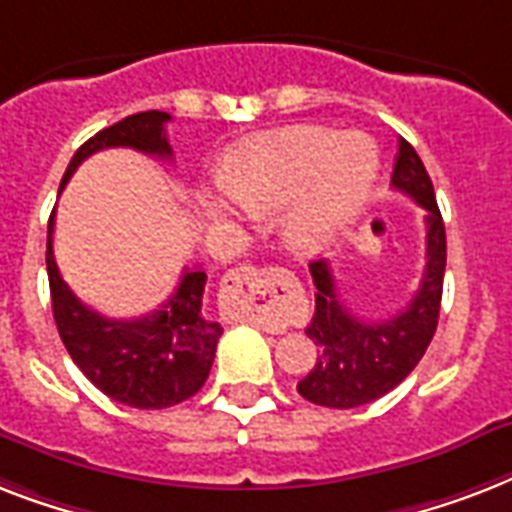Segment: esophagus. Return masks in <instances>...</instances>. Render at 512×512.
I'll list each match as a JSON object with an SVG mask.
<instances>
[{
  "instance_id": "obj_1",
  "label": "esophagus",
  "mask_w": 512,
  "mask_h": 512,
  "mask_svg": "<svg viewBox=\"0 0 512 512\" xmlns=\"http://www.w3.org/2000/svg\"><path fill=\"white\" fill-rule=\"evenodd\" d=\"M227 282L232 285V290L237 293V306L243 317H248L256 325L267 327V330H277V314L272 309V301H264L261 298V282H264V275H261L256 267H235L227 275Z\"/></svg>"
}]
</instances>
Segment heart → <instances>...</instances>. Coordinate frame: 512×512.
Masks as SVG:
<instances>
[{
  "mask_svg": "<svg viewBox=\"0 0 512 512\" xmlns=\"http://www.w3.org/2000/svg\"><path fill=\"white\" fill-rule=\"evenodd\" d=\"M378 174L370 137L338 134L320 126H293L245 142L222 171V190L251 219L282 214V237L298 253L333 243L365 208ZM214 227H232L230 208L203 200Z\"/></svg>",
  "mask_w": 512,
  "mask_h": 512,
  "instance_id": "b5f03b06",
  "label": "heart"
}]
</instances>
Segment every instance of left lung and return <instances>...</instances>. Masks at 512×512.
Wrapping results in <instances>:
<instances>
[{"instance_id":"left-lung-1","label":"left lung","mask_w":512,"mask_h":512,"mask_svg":"<svg viewBox=\"0 0 512 512\" xmlns=\"http://www.w3.org/2000/svg\"><path fill=\"white\" fill-rule=\"evenodd\" d=\"M391 185L428 211L423 280L402 312L388 320H359L343 306L325 261L309 264L317 293L306 335L317 343V362L298 380V394L320 407L351 410L388 394L415 370L439 325L447 232L431 177L407 140H399Z\"/></svg>"}]
</instances>
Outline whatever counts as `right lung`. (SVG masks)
<instances>
[{
    "label": "right lung",
    "instance_id": "1",
    "mask_svg": "<svg viewBox=\"0 0 512 512\" xmlns=\"http://www.w3.org/2000/svg\"><path fill=\"white\" fill-rule=\"evenodd\" d=\"M163 110H145L102 129L76 150L60 187L89 155L108 147H134L155 158H171ZM55 211L47 227V275L57 333L84 375L113 402L137 410H166L195 396L214 365L222 325L203 312L206 272L185 269L177 290L155 312L137 320H110L73 296L52 251Z\"/></svg>",
    "mask_w": 512,
    "mask_h": 512
}]
</instances>
